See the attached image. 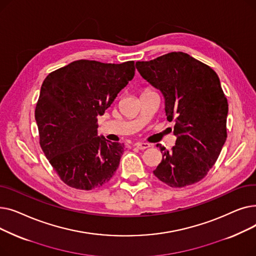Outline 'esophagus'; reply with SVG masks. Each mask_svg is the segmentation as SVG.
I'll use <instances>...</instances> for the list:
<instances>
[{
  "label": "esophagus",
  "mask_w": 256,
  "mask_h": 256,
  "mask_svg": "<svg viewBox=\"0 0 256 256\" xmlns=\"http://www.w3.org/2000/svg\"><path fill=\"white\" fill-rule=\"evenodd\" d=\"M136 147L138 150H146V148H148V147H150V145L148 144V143H144V142H138V143H136Z\"/></svg>",
  "instance_id": "34e87169"
}]
</instances>
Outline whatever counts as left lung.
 Wrapping results in <instances>:
<instances>
[{
    "label": "left lung",
    "mask_w": 256,
    "mask_h": 256,
    "mask_svg": "<svg viewBox=\"0 0 256 256\" xmlns=\"http://www.w3.org/2000/svg\"><path fill=\"white\" fill-rule=\"evenodd\" d=\"M136 68L163 94L167 119L174 122L178 137L171 152L160 145L163 158L154 174L171 188L204 180L227 138L228 102L218 74L182 52L138 61Z\"/></svg>",
    "instance_id": "left-lung-1"
}]
</instances>
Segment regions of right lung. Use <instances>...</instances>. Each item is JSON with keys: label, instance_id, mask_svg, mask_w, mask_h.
I'll list each match as a JSON object with an SVG mask.
<instances>
[{"label": "right lung", "instance_id": "1", "mask_svg": "<svg viewBox=\"0 0 256 256\" xmlns=\"http://www.w3.org/2000/svg\"><path fill=\"white\" fill-rule=\"evenodd\" d=\"M134 76V61L76 60L44 78L35 109L39 143L65 184L89 191L115 174L124 144L98 136V116Z\"/></svg>", "mask_w": 256, "mask_h": 256}]
</instances>
